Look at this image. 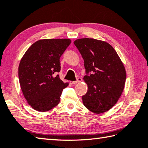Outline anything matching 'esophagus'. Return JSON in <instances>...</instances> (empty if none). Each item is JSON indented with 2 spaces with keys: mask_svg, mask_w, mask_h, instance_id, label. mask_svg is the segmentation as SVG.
<instances>
[{
  "mask_svg": "<svg viewBox=\"0 0 148 148\" xmlns=\"http://www.w3.org/2000/svg\"><path fill=\"white\" fill-rule=\"evenodd\" d=\"M82 79L81 78H77V80H76V81H73V82H72V83L73 84H77V83H79V82H82Z\"/></svg>",
  "mask_w": 148,
  "mask_h": 148,
  "instance_id": "34e87169",
  "label": "esophagus"
}]
</instances>
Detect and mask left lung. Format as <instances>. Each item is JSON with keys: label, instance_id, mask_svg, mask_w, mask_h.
Listing matches in <instances>:
<instances>
[{"label": "left lung", "instance_id": "8db88e82", "mask_svg": "<svg viewBox=\"0 0 148 148\" xmlns=\"http://www.w3.org/2000/svg\"><path fill=\"white\" fill-rule=\"evenodd\" d=\"M74 43L86 69L84 79L88 91L82 96L84 106L96 114L106 112L116 104L123 93L126 76L125 66L107 42L83 38Z\"/></svg>", "mask_w": 148, "mask_h": 148}]
</instances>
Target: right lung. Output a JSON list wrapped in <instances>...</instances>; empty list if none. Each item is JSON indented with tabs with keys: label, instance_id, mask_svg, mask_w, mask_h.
I'll list each match as a JSON object with an SVG mask.
<instances>
[{
	"label": "right lung",
	"instance_id": "obj_1",
	"mask_svg": "<svg viewBox=\"0 0 148 148\" xmlns=\"http://www.w3.org/2000/svg\"><path fill=\"white\" fill-rule=\"evenodd\" d=\"M71 43L69 39H41L27 49L20 60L18 77L23 96L33 109L40 112L52 109L60 102L63 89L60 58Z\"/></svg>",
	"mask_w": 148,
	"mask_h": 148
}]
</instances>
